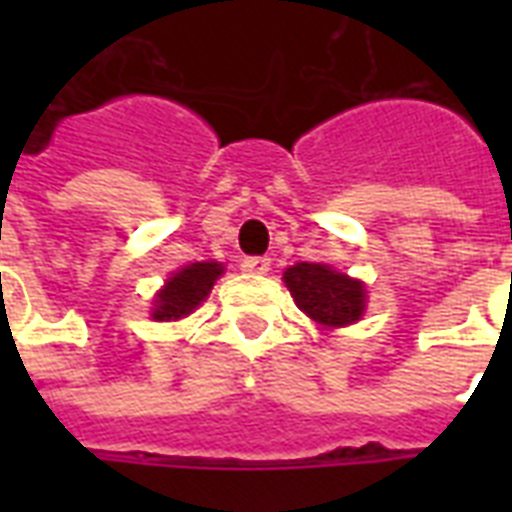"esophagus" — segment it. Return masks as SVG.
Masks as SVG:
<instances>
[{
	"label": "esophagus",
	"mask_w": 512,
	"mask_h": 512,
	"mask_svg": "<svg viewBox=\"0 0 512 512\" xmlns=\"http://www.w3.org/2000/svg\"><path fill=\"white\" fill-rule=\"evenodd\" d=\"M241 268L249 273H268L271 271V257L268 255H252L241 260Z\"/></svg>",
	"instance_id": "obj_1"
}]
</instances>
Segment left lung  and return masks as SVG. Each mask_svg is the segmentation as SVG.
Masks as SVG:
<instances>
[{"instance_id": "left-lung-1", "label": "left lung", "mask_w": 512, "mask_h": 512, "mask_svg": "<svg viewBox=\"0 0 512 512\" xmlns=\"http://www.w3.org/2000/svg\"><path fill=\"white\" fill-rule=\"evenodd\" d=\"M297 308L321 327H345L364 313V284L321 263H297L284 273Z\"/></svg>"}]
</instances>
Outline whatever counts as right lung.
<instances>
[{
	"instance_id": "right-lung-1",
	"label": "right lung",
	"mask_w": 512,
	"mask_h": 512,
	"mask_svg": "<svg viewBox=\"0 0 512 512\" xmlns=\"http://www.w3.org/2000/svg\"><path fill=\"white\" fill-rule=\"evenodd\" d=\"M220 273H223V265L217 263H191L188 268L175 273L156 297L154 319L172 321L188 316L207 297Z\"/></svg>"
}]
</instances>
